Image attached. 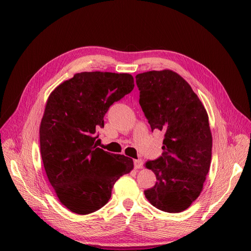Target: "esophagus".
<instances>
[{
    "mask_svg": "<svg viewBox=\"0 0 251 251\" xmlns=\"http://www.w3.org/2000/svg\"><path fill=\"white\" fill-rule=\"evenodd\" d=\"M133 163H134V167L137 168V169H140V168H142V167H143V161H142L141 159L134 160V161H133Z\"/></svg>",
    "mask_w": 251,
    "mask_h": 251,
    "instance_id": "1",
    "label": "esophagus"
}]
</instances>
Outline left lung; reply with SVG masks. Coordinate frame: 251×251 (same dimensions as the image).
<instances>
[{"label": "left lung", "instance_id": "left-lung-1", "mask_svg": "<svg viewBox=\"0 0 251 251\" xmlns=\"http://www.w3.org/2000/svg\"><path fill=\"white\" fill-rule=\"evenodd\" d=\"M135 82L151 130L164 133L162 156L145 164L156 176L145 197L162 211L181 212L200 196L209 171L208 116L190 85L173 70L139 74Z\"/></svg>", "mask_w": 251, "mask_h": 251}]
</instances>
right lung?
<instances>
[{"label":"right lung","instance_id":"1","mask_svg":"<svg viewBox=\"0 0 251 251\" xmlns=\"http://www.w3.org/2000/svg\"><path fill=\"white\" fill-rule=\"evenodd\" d=\"M134 87L129 74L81 73L50 94L40 126L43 165L60 202L77 214L99 210L132 159L99 148L97 130L109 107Z\"/></svg>","mask_w":251,"mask_h":251}]
</instances>
